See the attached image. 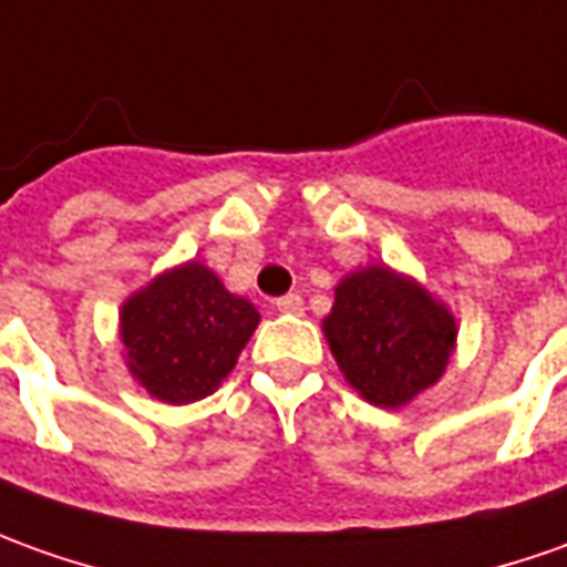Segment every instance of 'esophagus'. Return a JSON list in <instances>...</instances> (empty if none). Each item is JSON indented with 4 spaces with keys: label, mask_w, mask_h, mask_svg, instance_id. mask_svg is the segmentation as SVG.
<instances>
[{
    "label": "esophagus",
    "mask_w": 567,
    "mask_h": 567,
    "mask_svg": "<svg viewBox=\"0 0 567 567\" xmlns=\"http://www.w3.org/2000/svg\"><path fill=\"white\" fill-rule=\"evenodd\" d=\"M276 310H279V313L300 316L303 313V298H300V295H285V298L276 300Z\"/></svg>",
    "instance_id": "1"
}]
</instances>
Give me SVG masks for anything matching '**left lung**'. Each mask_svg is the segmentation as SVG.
Listing matches in <instances>:
<instances>
[{
    "label": "left lung",
    "instance_id": "8db88e82",
    "mask_svg": "<svg viewBox=\"0 0 567 567\" xmlns=\"http://www.w3.org/2000/svg\"><path fill=\"white\" fill-rule=\"evenodd\" d=\"M322 329L344 379L384 410L441 379L456 341L444 303L388 267L360 269L338 285Z\"/></svg>",
    "mask_w": 567,
    "mask_h": 567
}]
</instances>
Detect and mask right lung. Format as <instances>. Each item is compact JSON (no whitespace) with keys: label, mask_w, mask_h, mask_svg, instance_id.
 Here are the masks:
<instances>
[{"label":"right lung","mask_w":567,"mask_h":567,"mask_svg":"<svg viewBox=\"0 0 567 567\" xmlns=\"http://www.w3.org/2000/svg\"><path fill=\"white\" fill-rule=\"evenodd\" d=\"M251 300L229 295L202 264L171 269L123 303L126 365L164 403L214 394L257 329Z\"/></svg>","instance_id":"1"}]
</instances>
